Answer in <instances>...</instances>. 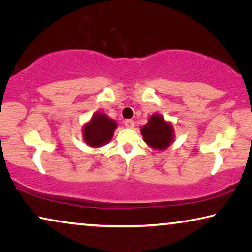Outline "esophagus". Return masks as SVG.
I'll list each match as a JSON object with an SVG mask.
<instances>
[{"label":"esophagus","mask_w":252,"mask_h":252,"mask_svg":"<svg viewBox=\"0 0 252 252\" xmlns=\"http://www.w3.org/2000/svg\"><path fill=\"white\" fill-rule=\"evenodd\" d=\"M124 124H125V126L127 127V128H134V126H135V122L133 121V119H126V121L124 122Z\"/></svg>","instance_id":"esophagus-1"}]
</instances>
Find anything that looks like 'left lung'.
<instances>
[{"instance_id":"left-lung-1","label":"left lung","mask_w":252,"mask_h":252,"mask_svg":"<svg viewBox=\"0 0 252 252\" xmlns=\"http://www.w3.org/2000/svg\"><path fill=\"white\" fill-rule=\"evenodd\" d=\"M144 141L154 150H166L174 139V129L171 123L165 121L162 115L153 114L146 125L141 129Z\"/></svg>"}]
</instances>
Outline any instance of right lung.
Returning a JSON list of instances; mask_svg holds the SVG:
<instances>
[{
  "mask_svg": "<svg viewBox=\"0 0 252 252\" xmlns=\"http://www.w3.org/2000/svg\"><path fill=\"white\" fill-rule=\"evenodd\" d=\"M116 127L117 124L114 119L102 113H96L87 124H85L82 137L90 147L104 146L110 142Z\"/></svg>",
  "mask_w": 252,
  "mask_h": 252,
  "instance_id": "right-lung-1",
  "label": "right lung"
}]
</instances>
